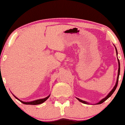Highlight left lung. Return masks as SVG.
<instances>
[{"instance_id": "left-lung-1", "label": "left lung", "mask_w": 125, "mask_h": 125, "mask_svg": "<svg viewBox=\"0 0 125 125\" xmlns=\"http://www.w3.org/2000/svg\"><path fill=\"white\" fill-rule=\"evenodd\" d=\"M115 50H116V52H117V49H116V48H115ZM118 76H117V82H116V84H115V85L114 87V88L112 89V91H111V92H109V94L107 95L106 96V97H105L104 98H103V99H102V100L100 101V102H98V103H97V104H102V103H103V102H104V101H106V100L107 99V98H109V97H111V95H112V94H113L114 92V91H115L116 88H117V84H118V78H119V75H120V62H119V60H118ZM77 99L78 100L80 101V102H81V103H84V104H86V103H87V102H84V101H83V100H81L79 99V98H77Z\"/></svg>"}]
</instances>
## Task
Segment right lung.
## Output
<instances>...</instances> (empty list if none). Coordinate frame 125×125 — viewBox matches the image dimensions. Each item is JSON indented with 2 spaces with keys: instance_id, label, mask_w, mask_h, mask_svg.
I'll use <instances>...</instances> for the list:
<instances>
[{
  "instance_id": "right-lung-1",
  "label": "right lung",
  "mask_w": 125,
  "mask_h": 125,
  "mask_svg": "<svg viewBox=\"0 0 125 125\" xmlns=\"http://www.w3.org/2000/svg\"><path fill=\"white\" fill-rule=\"evenodd\" d=\"M15 97V96H14ZM49 97H50V95L48 96V97H47L46 98H43V99H39V100H34V101H33V102H22V101H21L19 100V99H18L17 97H16V98H17L18 100H19V101L21 102V103H22L23 104H31V105H36V104H41V103H44L45 101H46L48 99V98H49Z\"/></svg>"
}]
</instances>
